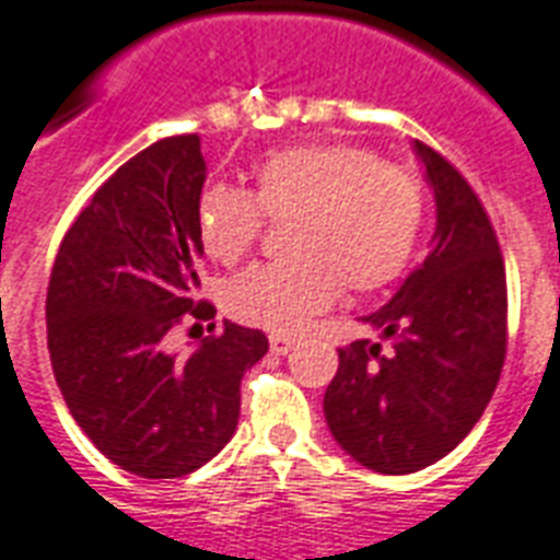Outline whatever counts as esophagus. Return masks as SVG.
I'll use <instances>...</instances> for the list:
<instances>
[{
    "instance_id": "obj_1",
    "label": "esophagus",
    "mask_w": 560,
    "mask_h": 560,
    "mask_svg": "<svg viewBox=\"0 0 560 560\" xmlns=\"http://www.w3.org/2000/svg\"><path fill=\"white\" fill-rule=\"evenodd\" d=\"M293 347H296V340H293V337H281V335L270 337V349L276 352V355H288Z\"/></svg>"
}]
</instances>
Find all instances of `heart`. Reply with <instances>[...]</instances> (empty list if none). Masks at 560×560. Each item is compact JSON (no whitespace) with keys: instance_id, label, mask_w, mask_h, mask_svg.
Instances as JSON below:
<instances>
[{"instance_id":"heart-1","label":"heart","mask_w":560,"mask_h":560,"mask_svg":"<svg viewBox=\"0 0 560 560\" xmlns=\"http://www.w3.org/2000/svg\"><path fill=\"white\" fill-rule=\"evenodd\" d=\"M420 173L361 143H305L264 158L255 187H205L196 225L213 261L234 264L261 241L267 220H290V261L234 276L225 305L270 331H296L337 293H370L405 270L422 225Z\"/></svg>"}]
</instances>
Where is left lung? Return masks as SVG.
<instances>
[{"mask_svg": "<svg viewBox=\"0 0 560 560\" xmlns=\"http://www.w3.org/2000/svg\"><path fill=\"white\" fill-rule=\"evenodd\" d=\"M434 187L432 252L382 311L366 317L394 349L355 340L323 399L335 441L384 476L450 455L497 390L508 349L505 261L485 205L429 143H413Z\"/></svg>", "mask_w": 560, "mask_h": 560, "instance_id": "left-lung-1", "label": "left lung"}]
</instances>
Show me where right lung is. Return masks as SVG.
Instances as JSON below:
<instances>
[{
  "label": "right lung",
  "instance_id": "right-lung-1",
  "mask_svg": "<svg viewBox=\"0 0 560 560\" xmlns=\"http://www.w3.org/2000/svg\"><path fill=\"white\" fill-rule=\"evenodd\" d=\"M199 135H173L128 158L63 234L46 290L55 382L93 446L140 479H182L232 441L241 378L267 335L225 319L178 361L166 337L208 323L199 299ZM194 326V328H196Z\"/></svg>",
  "mask_w": 560,
  "mask_h": 560
}]
</instances>
